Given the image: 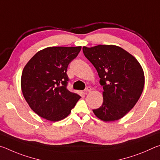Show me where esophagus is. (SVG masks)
Returning <instances> with one entry per match:
<instances>
[{
    "label": "esophagus",
    "mask_w": 160,
    "mask_h": 160,
    "mask_svg": "<svg viewBox=\"0 0 160 160\" xmlns=\"http://www.w3.org/2000/svg\"><path fill=\"white\" fill-rule=\"evenodd\" d=\"M91 90H92V88H90V87H88V88H85V93H87V92H90Z\"/></svg>",
    "instance_id": "34e87169"
}]
</instances>
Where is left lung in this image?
<instances>
[{
	"mask_svg": "<svg viewBox=\"0 0 160 160\" xmlns=\"http://www.w3.org/2000/svg\"><path fill=\"white\" fill-rule=\"evenodd\" d=\"M85 57L95 68L103 87V104L93 112L104 121L123 117L138 101L145 84L139 62L122 48L113 45L82 47Z\"/></svg>",
	"mask_w": 160,
	"mask_h": 160,
	"instance_id": "left-lung-1",
	"label": "left lung"
}]
</instances>
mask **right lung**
Returning <instances> with one entry per match:
<instances>
[{
  "mask_svg": "<svg viewBox=\"0 0 160 160\" xmlns=\"http://www.w3.org/2000/svg\"><path fill=\"white\" fill-rule=\"evenodd\" d=\"M81 47H53L39 51L26 64L21 77L23 96L41 117L58 121L70 114L80 96L67 89V68Z\"/></svg>",
  "mask_w": 160,
  "mask_h": 160,
  "instance_id": "right-lung-1",
  "label": "right lung"
}]
</instances>
